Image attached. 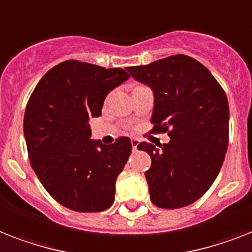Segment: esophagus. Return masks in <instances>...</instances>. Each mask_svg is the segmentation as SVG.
<instances>
[{
	"label": "esophagus",
	"mask_w": 252,
	"mask_h": 252,
	"mask_svg": "<svg viewBox=\"0 0 252 252\" xmlns=\"http://www.w3.org/2000/svg\"><path fill=\"white\" fill-rule=\"evenodd\" d=\"M130 142H132L133 151H137V146H138V144H140V141L137 140V138H132V141H130Z\"/></svg>",
	"instance_id": "34e87169"
}]
</instances>
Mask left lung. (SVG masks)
Segmentation results:
<instances>
[{
    "label": "left lung",
    "instance_id": "left-lung-1",
    "mask_svg": "<svg viewBox=\"0 0 252 252\" xmlns=\"http://www.w3.org/2000/svg\"><path fill=\"white\" fill-rule=\"evenodd\" d=\"M126 69L154 94L153 130H169L171 138L160 149L147 142L137 146L151 158L150 169L145 172L151 202L161 208L189 206L210 189L225 158V92L202 63L188 55Z\"/></svg>",
    "mask_w": 252,
    "mask_h": 252
}]
</instances>
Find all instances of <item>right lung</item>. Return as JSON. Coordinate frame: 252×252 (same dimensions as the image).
I'll return each instance as SVG.
<instances>
[{
    "label": "right lung",
    "instance_id": "1",
    "mask_svg": "<svg viewBox=\"0 0 252 252\" xmlns=\"http://www.w3.org/2000/svg\"><path fill=\"white\" fill-rule=\"evenodd\" d=\"M123 68L66 61L45 73L24 114L31 165L64 207L101 212L115 200V183L132 153L129 137L112 145L91 140L89 120L102 114L107 94L129 79Z\"/></svg>",
    "mask_w": 252,
    "mask_h": 252
}]
</instances>
